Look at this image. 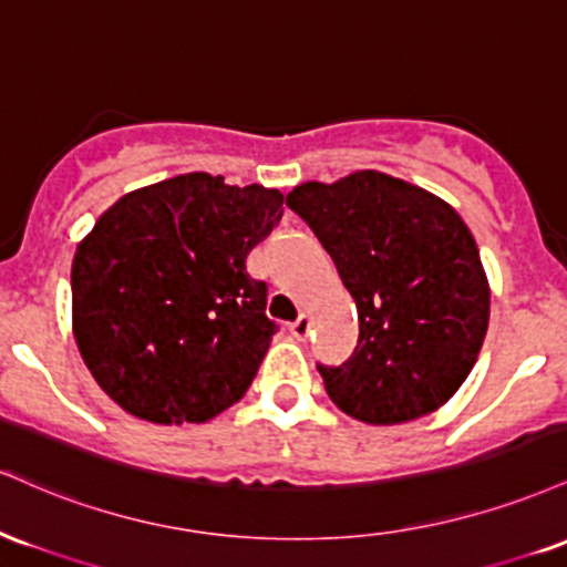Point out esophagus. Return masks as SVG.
<instances>
[{
    "label": "esophagus",
    "instance_id": "34e87169",
    "mask_svg": "<svg viewBox=\"0 0 567 567\" xmlns=\"http://www.w3.org/2000/svg\"><path fill=\"white\" fill-rule=\"evenodd\" d=\"M289 331H291V337L299 339V342H302V339H308V334H310V318L302 312V316H299L297 321L289 326Z\"/></svg>",
    "mask_w": 567,
    "mask_h": 567
}]
</instances>
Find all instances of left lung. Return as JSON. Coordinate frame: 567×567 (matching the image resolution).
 I'll return each mask as SVG.
<instances>
[{
    "mask_svg": "<svg viewBox=\"0 0 567 567\" xmlns=\"http://www.w3.org/2000/svg\"><path fill=\"white\" fill-rule=\"evenodd\" d=\"M286 206L355 299V350L342 365L318 363L337 409L365 424H403L449 403L491 316L481 251L454 206L374 169L297 185Z\"/></svg>",
    "mask_w": 567,
    "mask_h": 567,
    "instance_id": "1",
    "label": "left lung"
}]
</instances>
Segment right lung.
Segmentation results:
<instances>
[{
  "mask_svg": "<svg viewBox=\"0 0 567 567\" xmlns=\"http://www.w3.org/2000/svg\"><path fill=\"white\" fill-rule=\"evenodd\" d=\"M284 193L206 172L137 188L105 209L71 265L73 337L95 382L153 424L209 422L244 398L276 323L246 257Z\"/></svg>",
  "mask_w": 567,
  "mask_h": 567,
  "instance_id": "obj_1",
  "label": "right lung"
}]
</instances>
